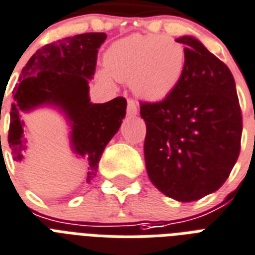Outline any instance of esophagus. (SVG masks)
<instances>
[{"instance_id":"esophagus-1","label":"esophagus","mask_w":255,"mask_h":255,"mask_svg":"<svg viewBox=\"0 0 255 255\" xmlns=\"http://www.w3.org/2000/svg\"><path fill=\"white\" fill-rule=\"evenodd\" d=\"M137 113H138L137 104H135L133 100L128 101V114H129L130 117H134V116H137Z\"/></svg>"}]
</instances>
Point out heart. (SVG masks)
<instances>
[{
	"label": "heart",
	"instance_id": "b5f03b06",
	"mask_svg": "<svg viewBox=\"0 0 255 255\" xmlns=\"http://www.w3.org/2000/svg\"><path fill=\"white\" fill-rule=\"evenodd\" d=\"M105 69L98 78L112 86L113 81H129L131 92L147 102H158L173 93L185 69L181 43L163 35H130L114 42L104 58Z\"/></svg>",
	"mask_w": 255,
	"mask_h": 255
}]
</instances>
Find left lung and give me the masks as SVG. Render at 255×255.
<instances>
[{
    "mask_svg": "<svg viewBox=\"0 0 255 255\" xmlns=\"http://www.w3.org/2000/svg\"><path fill=\"white\" fill-rule=\"evenodd\" d=\"M185 69L161 102L141 104L150 181L167 197L191 202L217 191L236 165L242 116L226 65L193 35H181Z\"/></svg>",
    "mask_w": 255,
    "mask_h": 255,
    "instance_id": "obj_1",
    "label": "left lung"
}]
</instances>
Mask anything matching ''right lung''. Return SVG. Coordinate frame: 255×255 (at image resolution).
I'll return each instance as SVG.
<instances>
[{
  "instance_id": "add662e5",
  "label": "right lung",
  "mask_w": 255,
  "mask_h": 255,
  "mask_svg": "<svg viewBox=\"0 0 255 255\" xmlns=\"http://www.w3.org/2000/svg\"><path fill=\"white\" fill-rule=\"evenodd\" d=\"M105 39V33L66 37L42 46L27 61L13 90L10 109L7 141L15 162H22L29 149L22 116L50 108L68 124L72 153L85 159V181L92 182L106 145L121 128L128 105L122 97L105 104L90 101L89 82Z\"/></svg>"
}]
</instances>
